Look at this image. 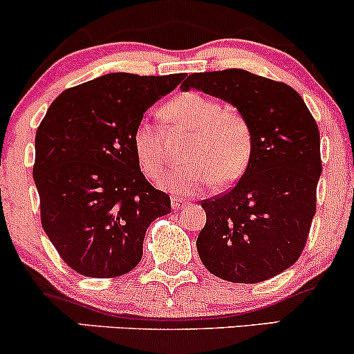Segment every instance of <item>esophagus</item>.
I'll use <instances>...</instances> for the list:
<instances>
[{
  "label": "esophagus",
  "instance_id": "34e87169",
  "mask_svg": "<svg viewBox=\"0 0 354 354\" xmlns=\"http://www.w3.org/2000/svg\"><path fill=\"white\" fill-rule=\"evenodd\" d=\"M186 205H188V200H183V198H180V196L171 198V207H173V209H181V208H185Z\"/></svg>",
  "mask_w": 354,
  "mask_h": 354
}]
</instances>
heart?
<instances>
[{"label":"heart","mask_w":354,"mask_h":354,"mask_svg":"<svg viewBox=\"0 0 354 354\" xmlns=\"http://www.w3.org/2000/svg\"><path fill=\"white\" fill-rule=\"evenodd\" d=\"M171 122L193 131L188 159L183 166L161 176L162 188L173 193H196L213 185L239 180L252 156V133L243 115L208 97L186 92L162 109ZM134 153L149 178L162 169V138L149 120L142 119L133 134Z\"/></svg>","instance_id":"b5f03b06"}]
</instances>
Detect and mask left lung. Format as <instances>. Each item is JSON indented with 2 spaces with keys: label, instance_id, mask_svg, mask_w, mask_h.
I'll use <instances>...</instances> for the list:
<instances>
[{
  "label": "left lung",
  "instance_id": "left-lung-1",
  "mask_svg": "<svg viewBox=\"0 0 354 354\" xmlns=\"http://www.w3.org/2000/svg\"><path fill=\"white\" fill-rule=\"evenodd\" d=\"M189 88L232 104L252 133V156L239 183L201 203L207 225L198 255L228 282L275 277L299 259L316 213L322 171L316 120L292 87L242 68L192 73L181 84V91Z\"/></svg>",
  "mask_w": 354,
  "mask_h": 354
}]
</instances>
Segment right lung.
<instances>
[{"label":"right lung","mask_w":354,"mask_h":354,"mask_svg":"<svg viewBox=\"0 0 354 354\" xmlns=\"http://www.w3.org/2000/svg\"><path fill=\"white\" fill-rule=\"evenodd\" d=\"M183 79L107 73L64 91L46 111L33 166L41 225L79 274L106 279L133 270L151 221L171 212L169 196L141 173L133 134L147 109Z\"/></svg>","instance_id":"obj_1"}]
</instances>
